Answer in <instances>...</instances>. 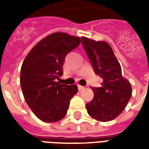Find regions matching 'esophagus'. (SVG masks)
Here are the masks:
<instances>
[{"instance_id": "obj_1", "label": "esophagus", "mask_w": 149, "mask_h": 149, "mask_svg": "<svg viewBox=\"0 0 149 149\" xmlns=\"http://www.w3.org/2000/svg\"><path fill=\"white\" fill-rule=\"evenodd\" d=\"M84 88V86H81V85H80V84H78V89L79 90H83Z\"/></svg>"}]
</instances>
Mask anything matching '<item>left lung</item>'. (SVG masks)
I'll return each instance as SVG.
<instances>
[{"mask_svg":"<svg viewBox=\"0 0 149 149\" xmlns=\"http://www.w3.org/2000/svg\"><path fill=\"white\" fill-rule=\"evenodd\" d=\"M81 38L95 73L103 79L101 87L92 88L94 97L86 104V109L91 117L98 121H110L128 104L132 97L131 84L122 76L120 65L108 43Z\"/></svg>","mask_w":149,"mask_h":149,"instance_id":"left-lung-1","label":"left lung"}]
</instances>
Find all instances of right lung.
Returning <instances> with one entry per match:
<instances>
[{"label": "right lung", "instance_id": "obj_1", "mask_svg": "<svg viewBox=\"0 0 149 149\" xmlns=\"http://www.w3.org/2000/svg\"><path fill=\"white\" fill-rule=\"evenodd\" d=\"M81 41L80 37L56 32L40 40L24 58L20 77L22 93L29 107L42 121L62 120L77 93L76 84L67 85L56 80L63 75L66 55Z\"/></svg>", "mask_w": 149, "mask_h": 149}]
</instances>
